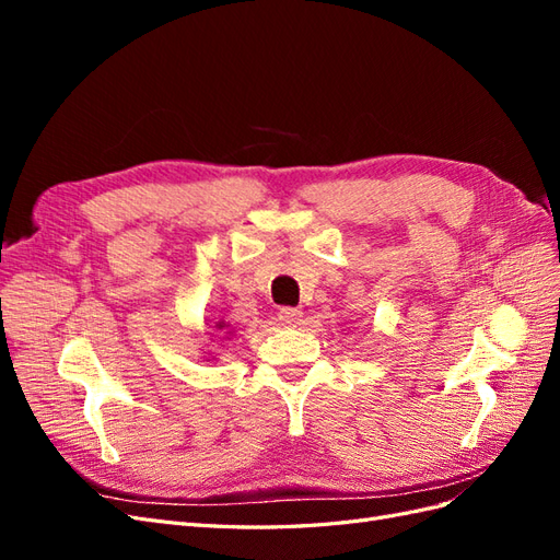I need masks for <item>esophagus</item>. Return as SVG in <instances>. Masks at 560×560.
<instances>
[{"label": "esophagus", "instance_id": "34e87169", "mask_svg": "<svg viewBox=\"0 0 560 560\" xmlns=\"http://www.w3.org/2000/svg\"><path fill=\"white\" fill-rule=\"evenodd\" d=\"M278 317H280V322L282 325H290V327H296L299 322H301V317H303V313L299 311V308H280V313H278Z\"/></svg>", "mask_w": 560, "mask_h": 560}]
</instances>
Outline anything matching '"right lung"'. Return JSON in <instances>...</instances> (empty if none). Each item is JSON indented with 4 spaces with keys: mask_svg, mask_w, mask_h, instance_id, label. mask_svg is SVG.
Masks as SVG:
<instances>
[{
    "mask_svg": "<svg viewBox=\"0 0 560 560\" xmlns=\"http://www.w3.org/2000/svg\"><path fill=\"white\" fill-rule=\"evenodd\" d=\"M224 327H226V325H219V329H224Z\"/></svg>",
    "mask_w": 560,
    "mask_h": 560,
    "instance_id": "1",
    "label": "right lung"
}]
</instances>
